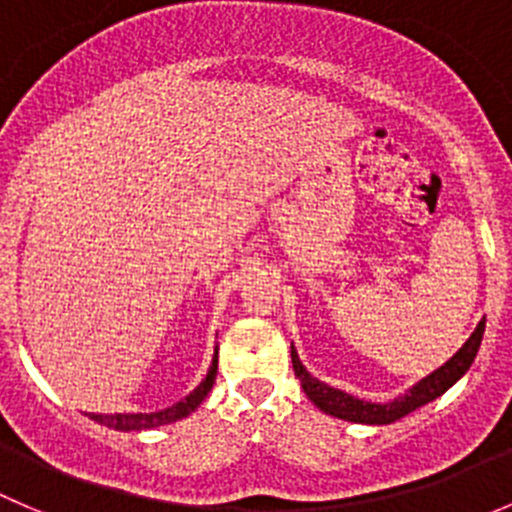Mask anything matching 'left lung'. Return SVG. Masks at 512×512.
I'll return each instance as SVG.
<instances>
[{"instance_id": "obj_1", "label": "left lung", "mask_w": 512, "mask_h": 512, "mask_svg": "<svg viewBox=\"0 0 512 512\" xmlns=\"http://www.w3.org/2000/svg\"><path fill=\"white\" fill-rule=\"evenodd\" d=\"M483 332H485V316L483 321L475 326V332L470 334V339L457 349V354H452V359H447L440 369L427 374V377L420 379L410 392L392 399V402H387V405L364 402V399L352 397V394L342 392V389H334L329 387V384L319 382L316 377H311V374L306 372L304 364H301L294 344H291V362H294V372L296 377H299L301 387H304L306 397H309L321 412L347 422H362V425H389V422L402 420L405 415L415 412L417 407L427 405V402L437 399L440 394H445L447 389H450L452 384H455L457 379L470 369V364L475 362V354H478L480 342H483Z\"/></svg>"}]
</instances>
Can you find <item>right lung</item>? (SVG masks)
Segmentation results:
<instances>
[{
	"instance_id": "1",
	"label": "right lung",
	"mask_w": 512,
	"mask_h": 512,
	"mask_svg": "<svg viewBox=\"0 0 512 512\" xmlns=\"http://www.w3.org/2000/svg\"><path fill=\"white\" fill-rule=\"evenodd\" d=\"M216 372H218V349H216V354H213V362H211V367H208L206 379H203V382L198 384V387L193 389V392L188 394L186 399H180V402H175L173 407H165V410H158V412H125V415H90V420L100 422V425L113 427V430H120V432L153 430V427L170 425V422L183 420V417L191 415V412L196 410L198 405H201L203 399L208 397V392H211L213 382H216Z\"/></svg>"
}]
</instances>
